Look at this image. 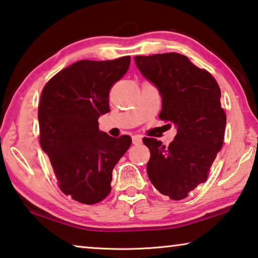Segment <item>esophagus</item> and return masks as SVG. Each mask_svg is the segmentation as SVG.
Masks as SVG:
<instances>
[{
    "instance_id": "obj_1",
    "label": "esophagus",
    "mask_w": 258,
    "mask_h": 258,
    "mask_svg": "<svg viewBox=\"0 0 258 258\" xmlns=\"http://www.w3.org/2000/svg\"><path fill=\"white\" fill-rule=\"evenodd\" d=\"M132 141H133L134 145H139V144H141V142H142V138L140 136H133Z\"/></svg>"
}]
</instances>
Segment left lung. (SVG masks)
Segmentation results:
<instances>
[{
    "label": "left lung",
    "mask_w": 258,
    "mask_h": 258,
    "mask_svg": "<svg viewBox=\"0 0 258 258\" xmlns=\"http://www.w3.org/2000/svg\"><path fill=\"white\" fill-rule=\"evenodd\" d=\"M134 60L161 94L159 119L177 127V136L167 147L154 138H144L150 150L147 173L159 193L182 200L207 181L223 147L226 114L220 104V88L209 72L177 52L136 56Z\"/></svg>",
    "instance_id": "obj_1"
}]
</instances>
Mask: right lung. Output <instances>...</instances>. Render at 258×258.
Returning a JSON list of instances; mask_svg holds the SVG:
<instances>
[{
  "label": "right lung",
  "mask_w": 258,
  "mask_h": 258,
  "mask_svg": "<svg viewBox=\"0 0 258 258\" xmlns=\"http://www.w3.org/2000/svg\"><path fill=\"white\" fill-rule=\"evenodd\" d=\"M131 57L79 60L48 81L38 118L41 148L50 159L59 189L84 204L101 202L111 190L112 170L132 144L99 130L110 111L109 93L127 72Z\"/></svg>",
  "instance_id": "add662e5"
}]
</instances>
